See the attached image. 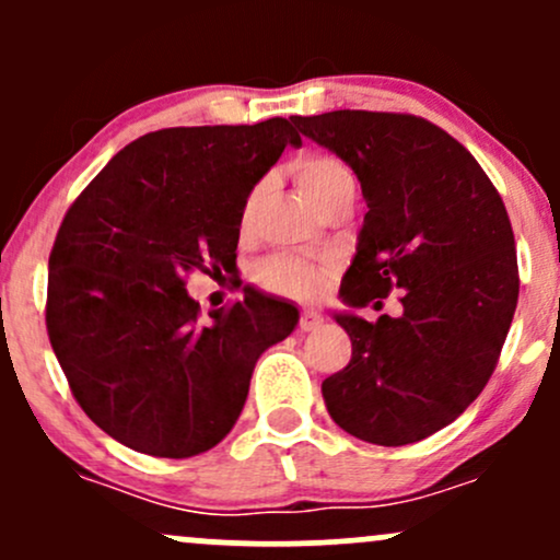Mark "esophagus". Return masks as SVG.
Here are the masks:
<instances>
[{
  "instance_id": "1",
  "label": "esophagus",
  "mask_w": 560,
  "mask_h": 560,
  "mask_svg": "<svg viewBox=\"0 0 560 560\" xmlns=\"http://www.w3.org/2000/svg\"><path fill=\"white\" fill-rule=\"evenodd\" d=\"M320 324H324V316H320L318 311L305 307V311L300 313V331H316Z\"/></svg>"
}]
</instances>
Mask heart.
<instances>
[{"instance_id": "1", "label": "heart", "mask_w": 560, "mask_h": 560, "mask_svg": "<svg viewBox=\"0 0 560 560\" xmlns=\"http://www.w3.org/2000/svg\"><path fill=\"white\" fill-rule=\"evenodd\" d=\"M294 178H298L300 189L305 197L320 210L329 205L334 197L342 191H355V173L350 165L342 163L339 158L326 155V152H311V155L300 158L294 163ZM262 202V186H255L249 197L244 199L242 208V226H249L255 221ZM255 279L262 289L276 294H289V298H316L324 287L326 266L294 258V255H273V258L262 260L255 271Z\"/></svg>"}]
</instances>
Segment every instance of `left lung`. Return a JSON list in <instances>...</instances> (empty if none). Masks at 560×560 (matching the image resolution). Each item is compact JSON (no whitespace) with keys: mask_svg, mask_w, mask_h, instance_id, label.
<instances>
[{"mask_svg":"<svg viewBox=\"0 0 560 560\" xmlns=\"http://www.w3.org/2000/svg\"><path fill=\"white\" fill-rule=\"evenodd\" d=\"M292 120L355 171L369 205L339 294L365 307L397 289L402 305L397 318L337 316L352 358L324 378V402L358 440L419 442L477 400L511 329L518 262L503 197L458 139L419 115Z\"/></svg>","mask_w":560,"mask_h":560,"instance_id":"1","label":"left lung"}]
</instances>
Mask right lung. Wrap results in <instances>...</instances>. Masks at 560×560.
<instances>
[{"instance_id":"add662e5","label":"right lung","mask_w":560,"mask_h":560,"mask_svg":"<svg viewBox=\"0 0 560 560\" xmlns=\"http://www.w3.org/2000/svg\"><path fill=\"white\" fill-rule=\"evenodd\" d=\"M300 133L178 126L141 137L73 199L49 253L47 334L75 402L155 458L215 447L240 419L266 347L298 307L249 292L202 318L191 273L234 268L242 208Z\"/></svg>"}]
</instances>
